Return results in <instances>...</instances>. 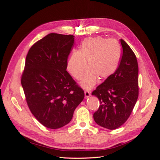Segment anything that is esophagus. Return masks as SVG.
<instances>
[{"label": "esophagus", "mask_w": 160, "mask_h": 160, "mask_svg": "<svg viewBox=\"0 0 160 160\" xmlns=\"http://www.w3.org/2000/svg\"><path fill=\"white\" fill-rule=\"evenodd\" d=\"M85 98H88L89 97L91 96V93H90L89 91H85Z\"/></svg>", "instance_id": "34e87169"}]
</instances>
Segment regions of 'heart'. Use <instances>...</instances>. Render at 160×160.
<instances>
[{"mask_svg": "<svg viewBox=\"0 0 160 160\" xmlns=\"http://www.w3.org/2000/svg\"><path fill=\"white\" fill-rule=\"evenodd\" d=\"M122 49L115 39L101 37L86 38L81 42L78 51H75L67 62V69L76 79H80L88 69L80 85L89 90L97 83L98 77L105 80L117 70Z\"/></svg>", "mask_w": 160, "mask_h": 160, "instance_id": "heart-1", "label": "heart"}]
</instances>
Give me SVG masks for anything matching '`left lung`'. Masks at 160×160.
<instances>
[{
  "instance_id": "8db88e82",
  "label": "left lung",
  "mask_w": 160,
  "mask_h": 160,
  "mask_svg": "<svg viewBox=\"0 0 160 160\" xmlns=\"http://www.w3.org/2000/svg\"><path fill=\"white\" fill-rule=\"evenodd\" d=\"M123 55L118 68L92 93L100 101L93 114L97 124L108 129L119 128L132 113L138 98V64L133 51L120 40Z\"/></svg>"
}]
</instances>
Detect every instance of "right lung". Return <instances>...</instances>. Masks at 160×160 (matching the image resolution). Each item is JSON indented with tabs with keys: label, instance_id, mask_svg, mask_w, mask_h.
<instances>
[{
	"label": "right lung",
	"instance_id": "1",
	"mask_svg": "<svg viewBox=\"0 0 160 160\" xmlns=\"http://www.w3.org/2000/svg\"><path fill=\"white\" fill-rule=\"evenodd\" d=\"M74 36L50 33L28 52L21 77L27 105L45 127L59 129L68 124L83 100L84 91L66 71Z\"/></svg>",
	"mask_w": 160,
	"mask_h": 160
}]
</instances>
